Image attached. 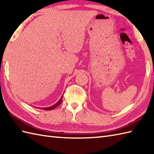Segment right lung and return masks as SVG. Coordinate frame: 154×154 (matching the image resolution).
Listing matches in <instances>:
<instances>
[{
    "label": "right lung",
    "mask_w": 154,
    "mask_h": 154,
    "mask_svg": "<svg viewBox=\"0 0 154 154\" xmlns=\"http://www.w3.org/2000/svg\"><path fill=\"white\" fill-rule=\"evenodd\" d=\"M63 94H62L61 99H60V100H59L56 103L54 104V105H52V106H50V107H45V108H38V109H43V110H53V109H55V108H56L58 105H60V104L61 103V102H62V98H63Z\"/></svg>",
    "instance_id": "1"
}]
</instances>
